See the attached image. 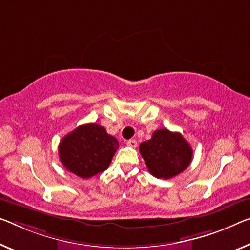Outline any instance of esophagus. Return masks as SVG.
Instances as JSON below:
<instances>
[{"mask_svg":"<svg viewBox=\"0 0 250 250\" xmlns=\"http://www.w3.org/2000/svg\"><path fill=\"white\" fill-rule=\"evenodd\" d=\"M126 144H127L128 146H130V147H136L137 146V142L135 140H128L127 142H126Z\"/></svg>","mask_w":250,"mask_h":250,"instance_id":"esophagus-1","label":"esophagus"}]
</instances>
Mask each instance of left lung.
<instances>
[{
  "mask_svg": "<svg viewBox=\"0 0 250 250\" xmlns=\"http://www.w3.org/2000/svg\"><path fill=\"white\" fill-rule=\"evenodd\" d=\"M140 153L149 173L159 179H171L183 172L192 161L190 144L178 132L161 128L140 145Z\"/></svg>",
  "mask_w": 250,
  "mask_h": 250,
  "instance_id": "1",
  "label": "left lung"
}]
</instances>
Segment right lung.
<instances>
[{"label":"right lung","mask_w":250,"mask_h":250,"mask_svg":"<svg viewBox=\"0 0 250 250\" xmlns=\"http://www.w3.org/2000/svg\"><path fill=\"white\" fill-rule=\"evenodd\" d=\"M118 145L117 138L103 126L89 123L67 134L60 141L58 151L61 163L69 172L89 179L108 167Z\"/></svg>","instance_id":"1"}]
</instances>
